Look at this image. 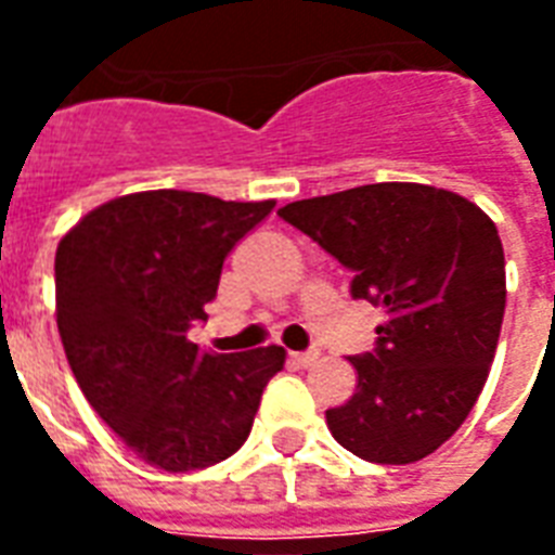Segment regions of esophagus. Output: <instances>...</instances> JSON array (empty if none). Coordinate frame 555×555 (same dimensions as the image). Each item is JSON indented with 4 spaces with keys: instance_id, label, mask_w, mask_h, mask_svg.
Returning a JSON list of instances; mask_svg holds the SVG:
<instances>
[{
    "instance_id": "obj_1",
    "label": "esophagus",
    "mask_w": 555,
    "mask_h": 555,
    "mask_svg": "<svg viewBox=\"0 0 555 555\" xmlns=\"http://www.w3.org/2000/svg\"><path fill=\"white\" fill-rule=\"evenodd\" d=\"M320 360V351H305V354H291V363L296 365V369H311L313 363Z\"/></svg>"
}]
</instances>
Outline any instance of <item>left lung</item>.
Listing matches in <instances>:
<instances>
[{"instance_id":"obj_1","label":"left lung","mask_w":555,"mask_h":555,"mask_svg":"<svg viewBox=\"0 0 555 555\" xmlns=\"http://www.w3.org/2000/svg\"><path fill=\"white\" fill-rule=\"evenodd\" d=\"M351 270V294L386 308L377 348L351 357V400L325 412L339 447L414 464L473 412L499 346L507 279L492 218L426 184H365L279 209Z\"/></svg>"}]
</instances>
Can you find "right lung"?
<instances>
[{
	"instance_id": "right-lung-1",
	"label": "right lung",
	"mask_w": 555,
	"mask_h": 555,
	"mask_svg": "<svg viewBox=\"0 0 555 555\" xmlns=\"http://www.w3.org/2000/svg\"><path fill=\"white\" fill-rule=\"evenodd\" d=\"M276 201L184 190L120 195L82 216L54 259L56 328L77 386L134 455L164 473L224 461L250 435L285 348L212 354L207 320L227 253Z\"/></svg>"
}]
</instances>
